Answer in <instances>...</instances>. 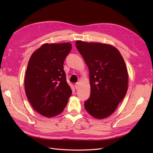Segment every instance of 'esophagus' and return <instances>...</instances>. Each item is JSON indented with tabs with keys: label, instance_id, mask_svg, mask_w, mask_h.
<instances>
[{
	"label": "esophagus",
	"instance_id": "34e87169",
	"mask_svg": "<svg viewBox=\"0 0 153 153\" xmlns=\"http://www.w3.org/2000/svg\"><path fill=\"white\" fill-rule=\"evenodd\" d=\"M79 86H80V83H79V82L76 83L75 85V88H76V89H78V88H79Z\"/></svg>",
	"mask_w": 153,
	"mask_h": 153
}]
</instances>
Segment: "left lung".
<instances>
[{
  "label": "left lung",
  "instance_id": "8db88e82",
  "mask_svg": "<svg viewBox=\"0 0 153 153\" xmlns=\"http://www.w3.org/2000/svg\"><path fill=\"white\" fill-rule=\"evenodd\" d=\"M76 47L89 70L91 96L84 103L91 116L109 117L126 96L128 74L124 59L112 45L78 40Z\"/></svg>",
  "mask_w": 153,
  "mask_h": 153
}]
</instances>
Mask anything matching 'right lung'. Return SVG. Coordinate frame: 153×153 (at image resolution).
Wrapping results in <instances>:
<instances>
[{"label": "right lung", "instance_id": "right-lung-1", "mask_svg": "<svg viewBox=\"0 0 153 153\" xmlns=\"http://www.w3.org/2000/svg\"><path fill=\"white\" fill-rule=\"evenodd\" d=\"M70 43H45L31 55L25 76L27 98L36 112L47 117L61 114L72 94L63 64Z\"/></svg>", "mask_w": 153, "mask_h": 153}]
</instances>
